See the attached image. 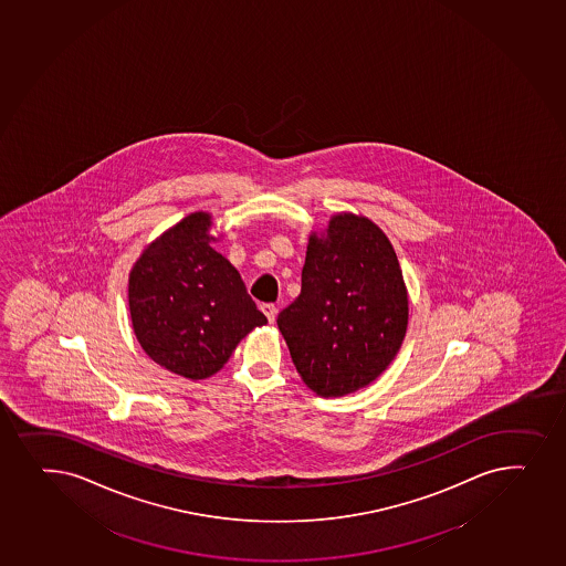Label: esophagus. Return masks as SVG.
Instances as JSON below:
<instances>
[{"label":"esophagus","instance_id":"1","mask_svg":"<svg viewBox=\"0 0 566 566\" xmlns=\"http://www.w3.org/2000/svg\"><path fill=\"white\" fill-rule=\"evenodd\" d=\"M260 308L268 316L269 323H274V319H276V306L273 303H263Z\"/></svg>","mask_w":566,"mask_h":566}]
</instances>
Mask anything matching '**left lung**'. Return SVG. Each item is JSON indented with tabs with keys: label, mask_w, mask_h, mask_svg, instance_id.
<instances>
[{
	"label": "left lung",
	"mask_w": 566,
	"mask_h": 566,
	"mask_svg": "<svg viewBox=\"0 0 566 566\" xmlns=\"http://www.w3.org/2000/svg\"><path fill=\"white\" fill-rule=\"evenodd\" d=\"M301 282L276 323L304 385L336 398L376 381L409 322L408 287L385 231L363 214H333L308 235Z\"/></svg>",
	"instance_id": "8db88e82"
}]
</instances>
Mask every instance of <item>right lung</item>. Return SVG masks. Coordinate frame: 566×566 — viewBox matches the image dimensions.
<instances>
[{
  "instance_id": "1",
  "label": "right lung",
  "mask_w": 566,
  "mask_h": 566,
  "mask_svg": "<svg viewBox=\"0 0 566 566\" xmlns=\"http://www.w3.org/2000/svg\"><path fill=\"white\" fill-rule=\"evenodd\" d=\"M213 217L196 211L142 250L128 274L134 335L157 365L192 381L222 368L268 317L238 269L211 243Z\"/></svg>"
}]
</instances>
